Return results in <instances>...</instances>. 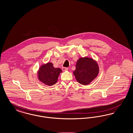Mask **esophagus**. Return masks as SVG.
I'll return each mask as SVG.
<instances>
[{
	"label": "esophagus",
	"instance_id": "obj_1",
	"mask_svg": "<svg viewBox=\"0 0 133 133\" xmlns=\"http://www.w3.org/2000/svg\"><path fill=\"white\" fill-rule=\"evenodd\" d=\"M62 70H63V71H67L68 70V68H67V67H62Z\"/></svg>",
	"mask_w": 133,
	"mask_h": 133
}]
</instances>
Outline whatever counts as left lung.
<instances>
[{
    "label": "left lung",
    "mask_w": 133,
    "mask_h": 133,
    "mask_svg": "<svg viewBox=\"0 0 133 133\" xmlns=\"http://www.w3.org/2000/svg\"><path fill=\"white\" fill-rule=\"evenodd\" d=\"M73 73L78 82L82 85H87L98 75V65L92 58H80L76 63V69Z\"/></svg>",
    "instance_id": "left-lung-1"
}]
</instances>
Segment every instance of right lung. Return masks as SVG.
<instances>
[{"label":"right lung","mask_w":133,"mask_h":133,"mask_svg":"<svg viewBox=\"0 0 133 133\" xmlns=\"http://www.w3.org/2000/svg\"><path fill=\"white\" fill-rule=\"evenodd\" d=\"M62 70L59 68H54L53 64L48 62L40 67L38 71L39 80L49 86L54 85L57 82L58 76Z\"/></svg>","instance_id":"right-lung-1"}]
</instances>
